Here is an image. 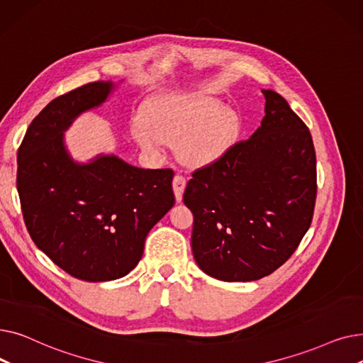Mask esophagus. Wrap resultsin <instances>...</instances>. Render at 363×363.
Listing matches in <instances>:
<instances>
[{
  "mask_svg": "<svg viewBox=\"0 0 363 363\" xmlns=\"http://www.w3.org/2000/svg\"><path fill=\"white\" fill-rule=\"evenodd\" d=\"M185 185H186V181H185V178L181 177V175H177V177L174 178V182H172V186H174V193H175V199H177L178 203L182 201Z\"/></svg>",
  "mask_w": 363,
  "mask_h": 363,
  "instance_id": "34e87169",
  "label": "esophagus"
}]
</instances>
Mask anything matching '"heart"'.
Wrapping results in <instances>:
<instances>
[{
  "instance_id": "1",
  "label": "heart",
  "mask_w": 363,
  "mask_h": 363,
  "mask_svg": "<svg viewBox=\"0 0 363 363\" xmlns=\"http://www.w3.org/2000/svg\"><path fill=\"white\" fill-rule=\"evenodd\" d=\"M240 113L220 100L201 94L167 92L148 100L130 122V137L150 157L163 156L175 143L179 160L188 167L216 163L238 143Z\"/></svg>"
}]
</instances>
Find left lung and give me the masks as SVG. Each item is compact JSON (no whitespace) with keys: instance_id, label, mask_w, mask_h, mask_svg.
<instances>
[{"instance_id":"left-lung-1","label":"left lung","mask_w":363,"mask_h":363,"mask_svg":"<svg viewBox=\"0 0 363 363\" xmlns=\"http://www.w3.org/2000/svg\"><path fill=\"white\" fill-rule=\"evenodd\" d=\"M253 135L189 179L199 268L226 282L257 281L289 260L308 233L316 199V156L308 126L272 89Z\"/></svg>"}]
</instances>
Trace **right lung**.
I'll use <instances>...</instances> for the list:
<instances>
[{
  "label": "right lung",
  "instance_id": "right-lung-1",
  "mask_svg": "<svg viewBox=\"0 0 363 363\" xmlns=\"http://www.w3.org/2000/svg\"><path fill=\"white\" fill-rule=\"evenodd\" d=\"M116 88L99 81L48 103L17 151V191L30 238L57 266L88 282L128 275L147 234L175 203L170 169H141L116 155L74 160L65 132Z\"/></svg>",
  "mask_w": 363,
  "mask_h": 363
}]
</instances>
